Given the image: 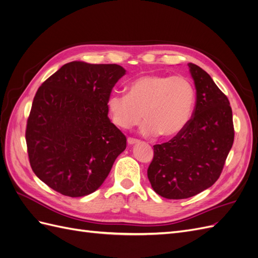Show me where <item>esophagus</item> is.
Here are the masks:
<instances>
[{
	"mask_svg": "<svg viewBox=\"0 0 258 258\" xmlns=\"http://www.w3.org/2000/svg\"><path fill=\"white\" fill-rule=\"evenodd\" d=\"M127 142H128V144L129 145H135V144H137L139 141L137 139H132V138H128V140H127Z\"/></svg>",
	"mask_w": 258,
	"mask_h": 258,
	"instance_id": "34e87169",
	"label": "esophagus"
}]
</instances>
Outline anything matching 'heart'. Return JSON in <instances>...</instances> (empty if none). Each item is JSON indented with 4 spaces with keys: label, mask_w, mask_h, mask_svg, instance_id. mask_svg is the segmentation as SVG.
I'll list each match as a JSON object with an SVG mask.
<instances>
[{
    "label": "heart",
    "mask_w": 258,
    "mask_h": 258,
    "mask_svg": "<svg viewBox=\"0 0 258 258\" xmlns=\"http://www.w3.org/2000/svg\"><path fill=\"white\" fill-rule=\"evenodd\" d=\"M196 91L184 76L145 74L129 84L128 93H112L107 110L120 129H130L142 120L145 137L177 136L189 122Z\"/></svg>",
    "instance_id": "obj_1"
}]
</instances>
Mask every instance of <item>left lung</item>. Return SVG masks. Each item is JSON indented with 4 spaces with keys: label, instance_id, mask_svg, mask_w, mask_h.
Segmentation results:
<instances>
[{
    "label": "left lung",
    "instance_id": "1",
    "mask_svg": "<svg viewBox=\"0 0 258 258\" xmlns=\"http://www.w3.org/2000/svg\"><path fill=\"white\" fill-rule=\"evenodd\" d=\"M196 88L192 118L169 142L154 145L147 177L155 192L167 199H186L206 190L220 177L233 143L229 101L211 76L188 63Z\"/></svg>",
    "mask_w": 258,
    "mask_h": 258
}]
</instances>
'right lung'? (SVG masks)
<instances>
[{
  "label": "right lung",
  "instance_id": "obj_1",
  "mask_svg": "<svg viewBox=\"0 0 258 258\" xmlns=\"http://www.w3.org/2000/svg\"><path fill=\"white\" fill-rule=\"evenodd\" d=\"M124 74L118 64L72 61L37 89L28 155L35 175L53 190L69 197L96 191L126 150V137L107 116V99Z\"/></svg>",
  "mask_w": 258,
  "mask_h": 258
}]
</instances>
